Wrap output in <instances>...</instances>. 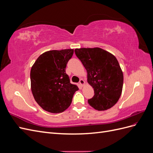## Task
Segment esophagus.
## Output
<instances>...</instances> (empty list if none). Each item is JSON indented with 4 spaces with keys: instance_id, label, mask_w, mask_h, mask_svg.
<instances>
[{
    "instance_id": "1",
    "label": "esophagus",
    "mask_w": 153,
    "mask_h": 153,
    "mask_svg": "<svg viewBox=\"0 0 153 153\" xmlns=\"http://www.w3.org/2000/svg\"><path fill=\"white\" fill-rule=\"evenodd\" d=\"M79 84L81 86H83L84 84H85V81L83 80V79H80V82H79Z\"/></svg>"
}]
</instances>
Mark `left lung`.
Masks as SVG:
<instances>
[{"label": "left lung", "mask_w": 153, "mask_h": 153, "mask_svg": "<svg viewBox=\"0 0 153 153\" xmlns=\"http://www.w3.org/2000/svg\"><path fill=\"white\" fill-rule=\"evenodd\" d=\"M87 72V82L93 87L94 95L89 104L99 111L115 105L121 95L123 74L114 55L100 48L75 49Z\"/></svg>", "instance_id": "obj_1"}]
</instances>
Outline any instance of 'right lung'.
Masks as SVG:
<instances>
[{
	"instance_id": "add662e5",
	"label": "right lung",
	"mask_w": 153,
	"mask_h": 153,
	"mask_svg": "<svg viewBox=\"0 0 153 153\" xmlns=\"http://www.w3.org/2000/svg\"><path fill=\"white\" fill-rule=\"evenodd\" d=\"M73 49L50 50L37 59L30 70L31 90L43 110L61 113L70 106L73 94L78 90L66 73Z\"/></svg>"
}]
</instances>
